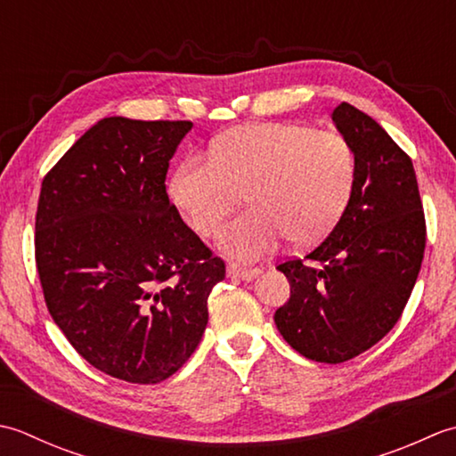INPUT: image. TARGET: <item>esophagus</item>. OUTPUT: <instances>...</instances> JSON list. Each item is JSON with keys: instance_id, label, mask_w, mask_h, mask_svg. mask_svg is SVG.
I'll return each instance as SVG.
<instances>
[{"instance_id": "34e87169", "label": "esophagus", "mask_w": 456, "mask_h": 456, "mask_svg": "<svg viewBox=\"0 0 456 456\" xmlns=\"http://www.w3.org/2000/svg\"><path fill=\"white\" fill-rule=\"evenodd\" d=\"M262 273L257 267H240L230 264L228 265V277H234V280H241V281H252L256 277Z\"/></svg>"}]
</instances>
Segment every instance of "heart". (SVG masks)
I'll use <instances>...</instances> for the list:
<instances>
[{
	"label": "heart",
	"instance_id": "b5f03b06",
	"mask_svg": "<svg viewBox=\"0 0 456 456\" xmlns=\"http://www.w3.org/2000/svg\"><path fill=\"white\" fill-rule=\"evenodd\" d=\"M354 159L346 139L297 124H252L220 137L207 157L191 155L171 179L175 207L197 234L215 236L248 192L252 210L222 232L236 259H259L291 236L314 241L345 210Z\"/></svg>",
	"mask_w": 456,
	"mask_h": 456
}]
</instances>
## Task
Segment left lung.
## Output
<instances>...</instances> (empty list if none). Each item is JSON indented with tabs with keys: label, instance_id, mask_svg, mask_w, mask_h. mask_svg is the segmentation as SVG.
<instances>
[{
	"label": "left lung",
	"instance_id": "1",
	"mask_svg": "<svg viewBox=\"0 0 456 456\" xmlns=\"http://www.w3.org/2000/svg\"><path fill=\"white\" fill-rule=\"evenodd\" d=\"M332 124L354 155V176L337 226L305 259L277 265L291 297L275 311L287 345L340 364L394 329L419 275L425 215L413 163L386 129L342 102Z\"/></svg>",
	"mask_w": 456,
	"mask_h": 456
}]
</instances>
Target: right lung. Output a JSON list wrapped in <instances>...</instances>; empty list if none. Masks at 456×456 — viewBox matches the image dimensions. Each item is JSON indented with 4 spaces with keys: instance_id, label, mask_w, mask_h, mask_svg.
<instances>
[{
    "instance_id": "right-lung-1",
    "label": "right lung",
    "mask_w": 456,
    "mask_h": 456,
    "mask_svg": "<svg viewBox=\"0 0 456 456\" xmlns=\"http://www.w3.org/2000/svg\"><path fill=\"white\" fill-rule=\"evenodd\" d=\"M191 122L100 119L43 179L35 259L53 321L108 376H173L208 322L226 267L169 202V161Z\"/></svg>"
}]
</instances>
